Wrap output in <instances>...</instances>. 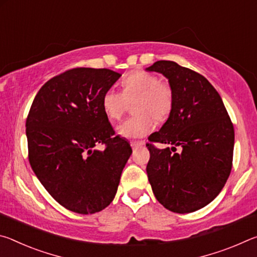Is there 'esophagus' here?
<instances>
[{"label": "esophagus", "instance_id": "34e87169", "mask_svg": "<svg viewBox=\"0 0 257 257\" xmlns=\"http://www.w3.org/2000/svg\"><path fill=\"white\" fill-rule=\"evenodd\" d=\"M130 145H132L133 149H136V147L144 145V142H142V141H133V142H130Z\"/></svg>", "mask_w": 257, "mask_h": 257}]
</instances>
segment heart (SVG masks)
<instances>
[{
    "label": "heart",
    "mask_w": 257,
    "mask_h": 257,
    "mask_svg": "<svg viewBox=\"0 0 257 257\" xmlns=\"http://www.w3.org/2000/svg\"><path fill=\"white\" fill-rule=\"evenodd\" d=\"M122 93L110 88L102 96V107L110 120H119L127 111L129 103L134 104L132 116L116 127L122 137H145L154 129V120L163 122L173 107V89L167 81H161L154 73L136 70L121 81Z\"/></svg>",
    "instance_id": "heart-1"
}]
</instances>
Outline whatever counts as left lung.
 Here are the masks:
<instances>
[{
  "mask_svg": "<svg viewBox=\"0 0 257 257\" xmlns=\"http://www.w3.org/2000/svg\"><path fill=\"white\" fill-rule=\"evenodd\" d=\"M146 70L162 73L173 89L170 115L146 144L151 154L146 172L152 190L169 211L195 212L211 203L228 180L233 124L219 93L201 73L173 61H158ZM154 142L171 147L161 150ZM177 147L182 151L179 154Z\"/></svg>",
  "mask_w": 257,
  "mask_h": 257,
  "instance_id": "left-lung-1",
  "label": "left lung"
}]
</instances>
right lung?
<instances>
[{
    "label": "right lung",
    "mask_w": 257,
    "mask_h": 257,
    "mask_svg": "<svg viewBox=\"0 0 257 257\" xmlns=\"http://www.w3.org/2000/svg\"><path fill=\"white\" fill-rule=\"evenodd\" d=\"M121 75L110 69L73 68L46 81L26 120L33 171L60 205L93 214L110 204L133 151L114 136L103 94ZM104 145V150L96 149Z\"/></svg>",
    "instance_id": "add662e5"
}]
</instances>
